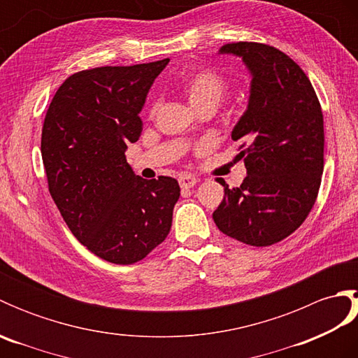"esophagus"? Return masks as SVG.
I'll return each instance as SVG.
<instances>
[{"label": "esophagus", "instance_id": "1", "mask_svg": "<svg viewBox=\"0 0 358 358\" xmlns=\"http://www.w3.org/2000/svg\"><path fill=\"white\" fill-rule=\"evenodd\" d=\"M178 183L183 189H189V187H192V186L196 185V178L194 177V175L185 173V175H180V177H178Z\"/></svg>", "mask_w": 358, "mask_h": 358}]
</instances>
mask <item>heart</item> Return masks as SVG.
Instances as JSON below:
<instances>
[{
    "label": "heart",
    "mask_w": 358,
    "mask_h": 358,
    "mask_svg": "<svg viewBox=\"0 0 358 358\" xmlns=\"http://www.w3.org/2000/svg\"><path fill=\"white\" fill-rule=\"evenodd\" d=\"M180 86L194 108L200 110L206 106L217 108L229 90V81L214 67H196L181 78ZM158 104V100L152 101L149 106L150 115L157 112Z\"/></svg>",
    "instance_id": "heart-1"
}]
</instances>
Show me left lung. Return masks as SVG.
<instances>
[{
    "mask_svg": "<svg viewBox=\"0 0 358 358\" xmlns=\"http://www.w3.org/2000/svg\"><path fill=\"white\" fill-rule=\"evenodd\" d=\"M252 73L249 106L232 131L248 175L214 210L217 227L249 246H271L295 232L314 208L323 173V112L306 73L269 44H224Z\"/></svg>",
    "mask_w": 358,
    "mask_h": 358,
    "instance_id": "1",
    "label": "left lung"
}]
</instances>
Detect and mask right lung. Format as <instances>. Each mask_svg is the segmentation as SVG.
Listing matches in <instances>:
<instances>
[{
  "instance_id": "right-lung-1",
  "label": "right lung",
  "mask_w": 358,
  "mask_h": 358,
  "mask_svg": "<svg viewBox=\"0 0 358 358\" xmlns=\"http://www.w3.org/2000/svg\"><path fill=\"white\" fill-rule=\"evenodd\" d=\"M169 58L71 75L45 113L41 157L67 227L103 260L134 264L162 245L180 199L172 177L144 180L124 152L143 131L140 110Z\"/></svg>"
}]
</instances>
